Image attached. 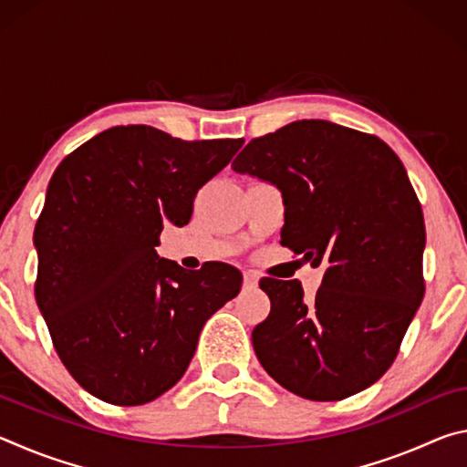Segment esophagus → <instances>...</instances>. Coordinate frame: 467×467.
<instances>
[{
  "mask_svg": "<svg viewBox=\"0 0 467 467\" xmlns=\"http://www.w3.org/2000/svg\"><path fill=\"white\" fill-rule=\"evenodd\" d=\"M243 286H244V288H255V286H257V278H255V274H251V272L244 274V278H243Z\"/></svg>",
  "mask_w": 467,
  "mask_h": 467,
  "instance_id": "1",
  "label": "esophagus"
}]
</instances>
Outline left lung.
I'll return each mask as SVG.
<instances>
[{
  "label": "left lung",
  "instance_id": "8db88e82",
  "mask_svg": "<svg viewBox=\"0 0 467 467\" xmlns=\"http://www.w3.org/2000/svg\"><path fill=\"white\" fill-rule=\"evenodd\" d=\"M233 169L280 189V243L323 265L313 298L298 280H259L272 303L251 334L262 367L313 401L367 389L424 296V216L404 164L377 136L303 119L251 140Z\"/></svg>",
  "mask_w": 467,
  "mask_h": 467
}]
</instances>
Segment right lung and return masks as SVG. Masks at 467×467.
Wrapping results in <instances>:
<instances>
[{"instance_id": "1", "label": "right lung", "mask_w": 467, "mask_h": 467, "mask_svg": "<svg viewBox=\"0 0 467 467\" xmlns=\"http://www.w3.org/2000/svg\"><path fill=\"white\" fill-rule=\"evenodd\" d=\"M241 146L117 125L55 169L35 226V298L63 367L94 398H161L185 375L205 321L239 295L236 267L183 270L154 247L164 223L192 220L197 192Z\"/></svg>"}]
</instances>
